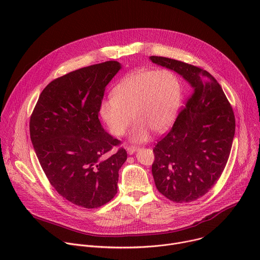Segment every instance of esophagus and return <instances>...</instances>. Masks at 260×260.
<instances>
[{"mask_svg":"<svg viewBox=\"0 0 260 260\" xmlns=\"http://www.w3.org/2000/svg\"><path fill=\"white\" fill-rule=\"evenodd\" d=\"M137 150H138V148H137V147H135V146H129V147H127V148H126V151H127V153H128L129 155L134 154Z\"/></svg>","mask_w":260,"mask_h":260,"instance_id":"34e87169","label":"esophagus"}]
</instances>
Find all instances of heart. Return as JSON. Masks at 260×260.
Masks as SVG:
<instances>
[{"label":"heart","mask_w":260,"mask_h":260,"mask_svg":"<svg viewBox=\"0 0 260 260\" xmlns=\"http://www.w3.org/2000/svg\"><path fill=\"white\" fill-rule=\"evenodd\" d=\"M113 94L100 105L102 119L116 137L123 136L136 119L129 139L143 143L149 139L150 129L162 133L173 123L180 106L181 85L172 71L140 70L123 77Z\"/></svg>","instance_id":"1"}]
</instances>
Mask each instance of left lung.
<instances>
[{"label":"left lung","instance_id":"8db88e82","mask_svg":"<svg viewBox=\"0 0 260 260\" xmlns=\"http://www.w3.org/2000/svg\"><path fill=\"white\" fill-rule=\"evenodd\" d=\"M149 59L179 74L191 89L171 132L155 145L152 165L158 191L175 203H189L205 196L226 166L236 131L234 111L206 70L169 57Z\"/></svg>","mask_w":260,"mask_h":260}]
</instances>
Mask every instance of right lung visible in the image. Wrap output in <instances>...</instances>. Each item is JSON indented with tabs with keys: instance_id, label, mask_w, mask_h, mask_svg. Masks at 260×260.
<instances>
[{
	"instance_id": "add662e5",
	"label": "right lung",
	"mask_w": 260,
	"mask_h": 260,
	"mask_svg": "<svg viewBox=\"0 0 260 260\" xmlns=\"http://www.w3.org/2000/svg\"><path fill=\"white\" fill-rule=\"evenodd\" d=\"M110 60L73 71L41 92L29 120L39 162L55 190L87 209L101 207L117 193L118 172L127 154L99 119L108 83L121 69Z\"/></svg>"
}]
</instances>
